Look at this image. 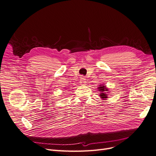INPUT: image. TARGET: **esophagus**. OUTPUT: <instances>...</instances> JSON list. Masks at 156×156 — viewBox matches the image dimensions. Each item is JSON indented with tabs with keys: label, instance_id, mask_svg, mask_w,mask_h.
Returning <instances> with one entry per match:
<instances>
[{
	"label": "esophagus",
	"instance_id": "obj_1",
	"mask_svg": "<svg viewBox=\"0 0 156 156\" xmlns=\"http://www.w3.org/2000/svg\"><path fill=\"white\" fill-rule=\"evenodd\" d=\"M86 80H85V78H83V77H81L80 78V84H82V85H84V84H85V83H86V81H85Z\"/></svg>",
	"mask_w": 156,
	"mask_h": 156
}]
</instances>
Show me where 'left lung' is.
Instances as JSON below:
<instances>
[{
    "instance_id": "8db88e82",
    "label": "left lung",
    "mask_w": 156,
    "mask_h": 156,
    "mask_svg": "<svg viewBox=\"0 0 156 156\" xmlns=\"http://www.w3.org/2000/svg\"><path fill=\"white\" fill-rule=\"evenodd\" d=\"M101 87H99L98 89H99V90L101 92V94H100V97L101 98V99H106L108 98V94H106V93L105 92V91H108V89H107V88H106V86L105 85H100Z\"/></svg>"
}]
</instances>
